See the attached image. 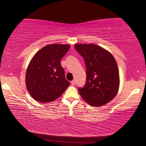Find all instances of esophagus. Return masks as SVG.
I'll list each match as a JSON object with an SVG mask.
<instances>
[{
	"label": "esophagus",
	"mask_w": 146,
	"mask_h": 146,
	"mask_svg": "<svg viewBox=\"0 0 146 146\" xmlns=\"http://www.w3.org/2000/svg\"><path fill=\"white\" fill-rule=\"evenodd\" d=\"M70 83L72 84V85H75V84H76V82H75V80H72L71 81V82H70Z\"/></svg>",
	"instance_id": "esophagus-1"
}]
</instances>
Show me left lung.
Masks as SVG:
<instances>
[{
	"instance_id": "left-lung-1",
	"label": "left lung",
	"mask_w": 146,
	"mask_h": 146,
	"mask_svg": "<svg viewBox=\"0 0 146 146\" xmlns=\"http://www.w3.org/2000/svg\"><path fill=\"white\" fill-rule=\"evenodd\" d=\"M85 60L86 82L78 91L82 99L93 107H101L117 95L120 80L117 64L107 50L94 44H75Z\"/></svg>"
}]
</instances>
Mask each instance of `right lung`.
I'll list each match as a JSON object with an SVG mask.
<instances>
[{
    "instance_id": "obj_1",
    "label": "right lung",
    "mask_w": 146,
    "mask_h": 146,
    "mask_svg": "<svg viewBox=\"0 0 146 146\" xmlns=\"http://www.w3.org/2000/svg\"><path fill=\"white\" fill-rule=\"evenodd\" d=\"M69 48V44H48L30 60L25 73V85L34 100L51 102L60 98L70 85L60 63Z\"/></svg>"
}]
</instances>
